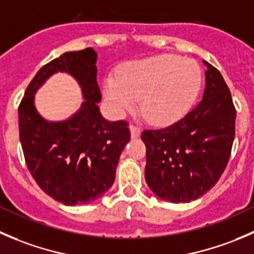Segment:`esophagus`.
I'll use <instances>...</instances> for the list:
<instances>
[{"label": "esophagus", "mask_w": 254, "mask_h": 254, "mask_svg": "<svg viewBox=\"0 0 254 254\" xmlns=\"http://www.w3.org/2000/svg\"><path fill=\"white\" fill-rule=\"evenodd\" d=\"M139 134H140V128L135 126V125H130V135H132V138L139 137Z\"/></svg>", "instance_id": "esophagus-1"}]
</instances>
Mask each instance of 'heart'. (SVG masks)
<instances>
[{"mask_svg": "<svg viewBox=\"0 0 254 254\" xmlns=\"http://www.w3.org/2000/svg\"><path fill=\"white\" fill-rule=\"evenodd\" d=\"M202 72L199 64L179 55L164 54L137 60L121 71V77L109 75L104 95L114 111H132L142 99L140 110L153 125H170L189 112L200 87Z\"/></svg>", "mask_w": 254, "mask_h": 254, "instance_id": "b5f03b06", "label": "heart"}]
</instances>
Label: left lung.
I'll list each match as a JSON object with an SVG mask.
<instances>
[{
	"instance_id": "8db88e82",
	"label": "left lung",
	"mask_w": 254,
	"mask_h": 254,
	"mask_svg": "<svg viewBox=\"0 0 254 254\" xmlns=\"http://www.w3.org/2000/svg\"><path fill=\"white\" fill-rule=\"evenodd\" d=\"M206 89L201 101L175 124L144 129L148 187L160 199L190 202L209 191L225 172L235 139L236 109L228 86L205 63Z\"/></svg>"
}]
</instances>
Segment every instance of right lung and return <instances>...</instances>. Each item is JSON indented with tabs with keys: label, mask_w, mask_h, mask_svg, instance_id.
Segmentation results:
<instances>
[{
	"label": "right lung",
	"mask_w": 254,
	"mask_h": 254,
	"mask_svg": "<svg viewBox=\"0 0 254 254\" xmlns=\"http://www.w3.org/2000/svg\"><path fill=\"white\" fill-rule=\"evenodd\" d=\"M96 53L91 48L69 52L39 69L18 106L19 139L24 159L39 188L64 205L95 201L112 187L122 149L130 139L127 121L110 122L97 102ZM57 71L71 73L85 101L67 122L48 123L33 105L35 90Z\"/></svg>",
	"instance_id": "1"
}]
</instances>
